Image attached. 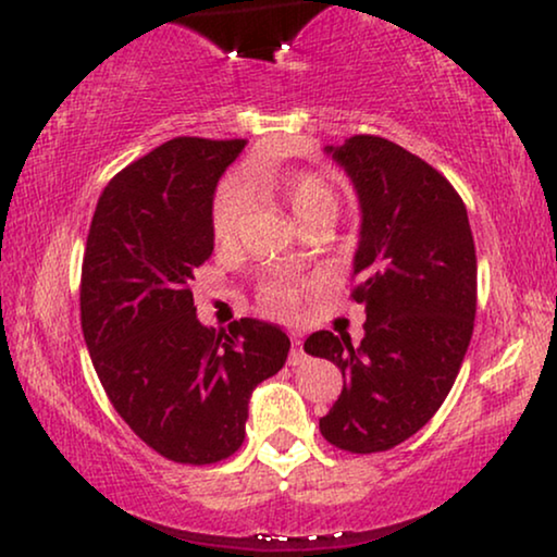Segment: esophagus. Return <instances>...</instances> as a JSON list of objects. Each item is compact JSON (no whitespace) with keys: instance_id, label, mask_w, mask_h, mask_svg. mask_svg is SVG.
I'll return each instance as SVG.
<instances>
[{"instance_id":"esophagus-1","label":"esophagus","mask_w":557,"mask_h":557,"mask_svg":"<svg viewBox=\"0 0 557 557\" xmlns=\"http://www.w3.org/2000/svg\"><path fill=\"white\" fill-rule=\"evenodd\" d=\"M292 337H294V342H296V347L292 349V355H288V364H294V368H296V364H301L304 360H307V352H304V349L299 347L301 345V339H299V334H292Z\"/></svg>"}]
</instances>
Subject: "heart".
<instances>
[{"label":"heart","instance_id":"b5f03b06","mask_svg":"<svg viewBox=\"0 0 557 557\" xmlns=\"http://www.w3.org/2000/svg\"><path fill=\"white\" fill-rule=\"evenodd\" d=\"M265 189L292 210L299 225L319 212H337V193L330 182L311 172H263L248 174L243 182H225L212 202V233L218 243H231L238 233L240 218L248 208V193ZM301 296V284L292 276H273L263 286L261 299L273 311H292Z\"/></svg>","mask_w":557,"mask_h":557}]
</instances>
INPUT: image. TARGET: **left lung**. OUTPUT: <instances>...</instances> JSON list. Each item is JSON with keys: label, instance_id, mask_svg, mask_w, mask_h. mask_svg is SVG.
Listing matches in <instances>:
<instances>
[{"label": "left lung", "instance_id": "8db88e82", "mask_svg": "<svg viewBox=\"0 0 557 557\" xmlns=\"http://www.w3.org/2000/svg\"><path fill=\"white\" fill-rule=\"evenodd\" d=\"M324 154L360 202L352 299L368 322L360 345L326 330L304 342L345 377L319 431L345 451H387L431 421L459 375L476 314L474 238L444 174L398 144L360 134Z\"/></svg>", "mask_w": 557, "mask_h": 557}]
</instances>
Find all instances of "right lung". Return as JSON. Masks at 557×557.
Returning <instances> with one entry per match:
<instances>
[{"instance_id":"right-lung-1","label":"right lung","mask_w":557,"mask_h":557,"mask_svg":"<svg viewBox=\"0 0 557 557\" xmlns=\"http://www.w3.org/2000/svg\"><path fill=\"white\" fill-rule=\"evenodd\" d=\"M246 141L180 136L98 197L81 276V324L106 395L144 444L215 463L246 438L250 395L284 368L281 326H205L189 292L215 248L212 200Z\"/></svg>"}]
</instances>
